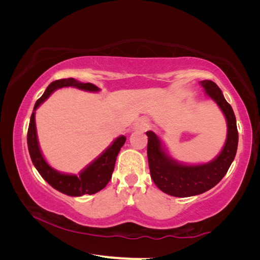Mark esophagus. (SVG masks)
Returning a JSON list of instances; mask_svg holds the SVG:
<instances>
[{"instance_id":"34e87169","label":"esophagus","mask_w":260,"mask_h":260,"mask_svg":"<svg viewBox=\"0 0 260 260\" xmlns=\"http://www.w3.org/2000/svg\"><path fill=\"white\" fill-rule=\"evenodd\" d=\"M148 127H149V120H148V118H146V117H142V118H140V119H138L135 121V124H134V129L135 131H147L148 129Z\"/></svg>"}]
</instances>
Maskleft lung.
Instances as JSON below:
<instances>
[{
	"label": "left lung",
	"instance_id": "8db88e82",
	"mask_svg": "<svg viewBox=\"0 0 260 260\" xmlns=\"http://www.w3.org/2000/svg\"><path fill=\"white\" fill-rule=\"evenodd\" d=\"M200 83L225 114L228 127L227 140L220 155L214 160L202 165H182L167 155L153 132H147L148 161L151 178L161 191L171 196L189 197L208 191L225 177L236 155L239 132L231 104L213 81L203 80Z\"/></svg>",
	"mask_w": 260,
	"mask_h": 260
}]
</instances>
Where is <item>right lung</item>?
Returning a JSON list of instances; mask_svg holds the SVG:
<instances>
[{
  "instance_id": "right-lung-1",
  "label": "right lung",
  "mask_w": 260,
  "mask_h": 260,
  "mask_svg": "<svg viewBox=\"0 0 260 260\" xmlns=\"http://www.w3.org/2000/svg\"><path fill=\"white\" fill-rule=\"evenodd\" d=\"M77 87L79 89L88 91H99L100 89L93 83H82L72 78L59 79L51 82L40 99L37 101L34 105V111L39 108L42 102L49 98L50 94L57 88L61 87ZM126 141L125 136H119L114 142L101 155L98 159L82 171L80 175H70L63 174L55 171L52 167L48 165L39 148L37 127H35V112L32 113L28 125L27 132V146L30 159H32L35 169L40 173L41 177L50 184L52 188L69 196H82V195H93L107 186L110 179L112 177L114 170V164L120 148L124 146Z\"/></svg>"
}]
</instances>
